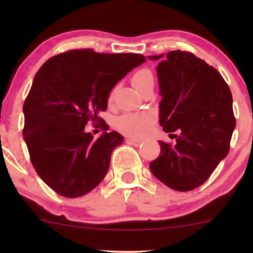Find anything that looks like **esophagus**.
I'll use <instances>...</instances> for the list:
<instances>
[{
  "label": "esophagus",
  "mask_w": 253,
  "mask_h": 253,
  "mask_svg": "<svg viewBox=\"0 0 253 253\" xmlns=\"http://www.w3.org/2000/svg\"><path fill=\"white\" fill-rule=\"evenodd\" d=\"M126 141L127 144L130 145H133V146H139V145L143 143V140L140 139H136V138H126Z\"/></svg>",
  "instance_id": "1"
}]
</instances>
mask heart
Wrapping results in <instances>:
<instances>
[{
  "mask_svg": "<svg viewBox=\"0 0 253 253\" xmlns=\"http://www.w3.org/2000/svg\"><path fill=\"white\" fill-rule=\"evenodd\" d=\"M131 83L139 92L145 88L154 85V76L150 69L144 68L134 72L131 77ZM113 98V92L110 93L109 99ZM157 116L152 112L140 113H124L116 120V129L121 133L126 136L140 138L146 136L153 126Z\"/></svg>",
  "mask_w": 253,
  "mask_h": 253,
  "instance_id": "1",
  "label": "heart"
}]
</instances>
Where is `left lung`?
Returning <instances> with one entry per match:
<instances>
[{"instance_id": "8db88e82", "label": "left lung", "mask_w": 253, "mask_h": 253, "mask_svg": "<svg viewBox=\"0 0 253 253\" xmlns=\"http://www.w3.org/2000/svg\"><path fill=\"white\" fill-rule=\"evenodd\" d=\"M157 71L160 126L179 134L175 145L159 141L160 155L150 169L170 189L190 191L205 183L229 152L236 126L233 96L219 71L190 51H169Z\"/></svg>"}]
</instances>
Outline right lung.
<instances>
[{
    "mask_svg": "<svg viewBox=\"0 0 253 253\" xmlns=\"http://www.w3.org/2000/svg\"><path fill=\"white\" fill-rule=\"evenodd\" d=\"M145 61L84 48L55 55L37 72L23 106V137L37 174L58 195L82 197L105 178L123 137L112 131L94 139L84 127L105 122L98 114L107 110L110 91Z\"/></svg>",
    "mask_w": 253,
    "mask_h": 253,
    "instance_id": "obj_1",
    "label": "right lung"
}]
</instances>
